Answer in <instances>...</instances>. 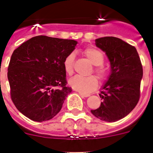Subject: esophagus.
I'll use <instances>...</instances> for the list:
<instances>
[{
    "instance_id": "34e87169",
    "label": "esophagus",
    "mask_w": 153,
    "mask_h": 153,
    "mask_svg": "<svg viewBox=\"0 0 153 153\" xmlns=\"http://www.w3.org/2000/svg\"><path fill=\"white\" fill-rule=\"evenodd\" d=\"M79 95H80L82 97H83V98H84V97H88L90 96V94H83V93H79Z\"/></svg>"
}]
</instances>
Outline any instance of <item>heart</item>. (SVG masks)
Returning a JSON list of instances; mask_svg holds the SVG:
<instances>
[{
	"label": "heart",
	"mask_w": 153,
	"mask_h": 153,
	"mask_svg": "<svg viewBox=\"0 0 153 153\" xmlns=\"http://www.w3.org/2000/svg\"><path fill=\"white\" fill-rule=\"evenodd\" d=\"M83 54L90 60V63L94 65V71L99 78L103 79L106 76V70L102 66L104 62V55L100 51L95 47H87L83 51ZM75 55L71 53L65 57L63 60V68L67 75L74 74V64ZM69 85L74 90L83 94H88L95 90L98 86V80L94 76H75L69 81Z\"/></svg>",
	"instance_id": "b5f03b06"
}]
</instances>
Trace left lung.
<instances>
[{
    "instance_id": "8db88e82",
    "label": "left lung",
    "mask_w": 153,
    "mask_h": 153,
    "mask_svg": "<svg viewBox=\"0 0 153 153\" xmlns=\"http://www.w3.org/2000/svg\"><path fill=\"white\" fill-rule=\"evenodd\" d=\"M109 59L110 74L102 85L100 106L92 114L105 122H116L134 109L140 96L143 67L135 47L114 36L95 40Z\"/></svg>"
}]
</instances>
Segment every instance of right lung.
Instances as JSON below:
<instances>
[{
  "label": "right lung",
  "mask_w": 153,
  "mask_h": 153,
  "mask_svg": "<svg viewBox=\"0 0 153 153\" xmlns=\"http://www.w3.org/2000/svg\"><path fill=\"white\" fill-rule=\"evenodd\" d=\"M76 44L74 40L36 36L13 52L7 72L11 100L30 120L47 121L60 111L72 91L66 86L63 60Z\"/></svg>",
  "instance_id": "add662e5"
}]
</instances>
